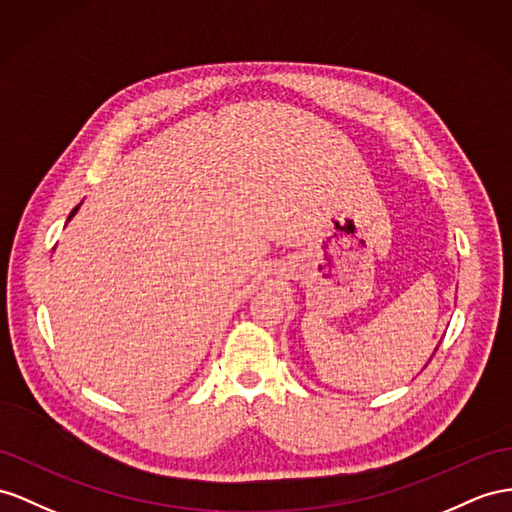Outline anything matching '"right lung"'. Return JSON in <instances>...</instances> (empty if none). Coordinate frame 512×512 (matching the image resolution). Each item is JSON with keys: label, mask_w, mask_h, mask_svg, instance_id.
I'll return each mask as SVG.
<instances>
[{"label": "right lung", "mask_w": 512, "mask_h": 512, "mask_svg": "<svg viewBox=\"0 0 512 512\" xmlns=\"http://www.w3.org/2000/svg\"><path fill=\"white\" fill-rule=\"evenodd\" d=\"M80 205H82V203H80ZM80 205H77V207H75V209H73V212H71V214H69V218H67V222H69V220H71V218H73V216H75V214H77V209H80Z\"/></svg>", "instance_id": "obj_1"}]
</instances>
